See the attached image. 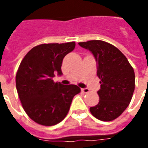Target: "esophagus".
Returning a JSON list of instances; mask_svg holds the SVG:
<instances>
[{
  "label": "esophagus",
  "mask_w": 148,
  "mask_h": 148,
  "mask_svg": "<svg viewBox=\"0 0 148 148\" xmlns=\"http://www.w3.org/2000/svg\"><path fill=\"white\" fill-rule=\"evenodd\" d=\"M82 91L84 93H88L90 92V90L87 89V88H85V89H82Z\"/></svg>",
  "instance_id": "34e87169"
}]
</instances>
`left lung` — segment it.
<instances>
[{
  "instance_id": "1",
  "label": "left lung",
  "mask_w": 148,
  "mask_h": 148,
  "mask_svg": "<svg viewBox=\"0 0 148 148\" xmlns=\"http://www.w3.org/2000/svg\"><path fill=\"white\" fill-rule=\"evenodd\" d=\"M93 53L97 63L101 89L99 102L90 107L94 117L111 121L120 116L129 105L135 90V73L127 58L115 46L102 40L78 42Z\"/></svg>"
}]
</instances>
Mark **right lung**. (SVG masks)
<instances>
[{"instance_id":"obj_1","label":"right lung","mask_w":148,"mask_h":148,"mask_svg":"<svg viewBox=\"0 0 148 148\" xmlns=\"http://www.w3.org/2000/svg\"><path fill=\"white\" fill-rule=\"evenodd\" d=\"M75 47V42L43 43L27 52L16 75V86L22 106L36 123L52 126L61 122L70 110L74 97L81 92L76 85L55 82L61 75L62 59Z\"/></svg>"}]
</instances>
